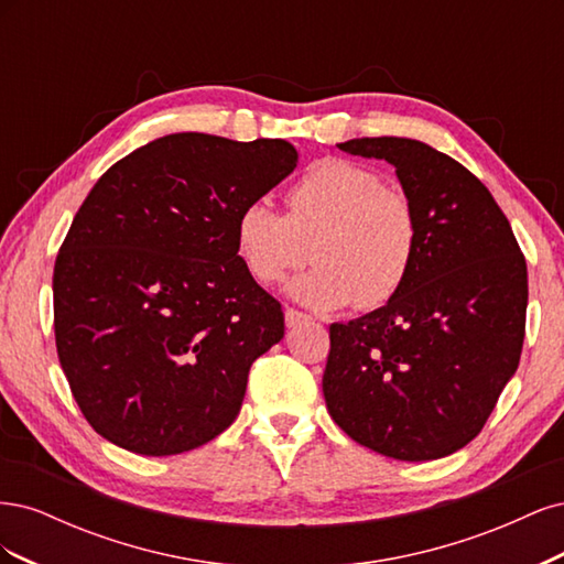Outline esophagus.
<instances>
[{
    "mask_svg": "<svg viewBox=\"0 0 564 564\" xmlns=\"http://www.w3.org/2000/svg\"><path fill=\"white\" fill-rule=\"evenodd\" d=\"M308 319H311L308 315L301 313V311H296V308H286V311H284V322H286V327H299V324L308 322Z\"/></svg>",
    "mask_w": 564,
    "mask_h": 564,
    "instance_id": "1",
    "label": "esophagus"
}]
</instances>
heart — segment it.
I'll return each instance as SVG.
<instances>
[{
  "label": "heart",
  "mask_w": 564,
  "mask_h": 564,
  "mask_svg": "<svg viewBox=\"0 0 564 564\" xmlns=\"http://www.w3.org/2000/svg\"><path fill=\"white\" fill-rule=\"evenodd\" d=\"M284 204L286 216L251 202L235 220L237 253L256 282L275 284L313 256L315 268L289 284L313 308L377 311L398 296L421 240L402 191L362 164L322 160L289 185Z\"/></svg>",
  "instance_id": "heart-1"
}]
</instances>
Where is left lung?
I'll return each mask as SVG.
<instances>
[{
	"mask_svg": "<svg viewBox=\"0 0 564 564\" xmlns=\"http://www.w3.org/2000/svg\"><path fill=\"white\" fill-rule=\"evenodd\" d=\"M338 148L395 166L421 240L395 299L329 327L324 400L362 447L398 460L449 456L482 431L520 365L524 256L482 181L445 152L398 135Z\"/></svg>",
	"mask_w": 564,
	"mask_h": 564,
	"instance_id": "8db88e82",
	"label": "left lung"
}]
</instances>
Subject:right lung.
I'll return each instance as SVG.
<instances>
[{"label": "right lung", "mask_w": 564, "mask_h": 564, "mask_svg": "<svg viewBox=\"0 0 564 564\" xmlns=\"http://www.w3.org/2000/svg\"><path fill=\"white\" fill-rule=\"evenodd\" d=\"M296 162L282 139L169 133L91 187L56 256L54 329L84 419L112 445L183 454L240 414L284 313L247 272L235 220Z\"/></svg>", "instance_id": "1"}]
</instances>
